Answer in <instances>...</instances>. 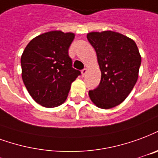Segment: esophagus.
Here are the masks:
<instances>
[{
	"label": "esophagus",
	"instance_id": "esophagus-1",
	"mask_svg": "<svg viewBox=\"0 0 158 158\" xmlns=\"http://www.w3.org/2000/svg\"><path fill=\"white\" fill-rule=\"evenodd\" d=\"M86 73H87V69H84L81 70V73H82V76H85V74H86Z\"/></svg>",
	"mask_w": 158,
	"mask_h": 158
}]
</instances>
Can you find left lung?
Returning <instances> with one entry per match:
<instances>
[{
    "label": "left lung",
    "instance_id": "8db88e82",
    "mask_svg": "<svg viewBox=\"0 0 158 158\" xmlns=\"http://www.w3.org/2000/svg\"><path fill=\"white\" fill-rule=\"evenodd\" d=\"M87 38L96 52L101 71L98 87L89 91L98 107L120 105L132 90L138 79L141 58L132 39L115 31L89 32Z\"/></svg>",
    "mask_w": 158,
    "mask_h": 158
}]
</instances>
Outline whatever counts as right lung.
I'll use <instances>...</instances> for the list:
<instances>
[{
    "mask_svg": "<svg viewBox=\"0 0 158 158\" xmlns=\"http://www.w3.org/2000/svg\"><path fill=\"white\" fill-rule=\"evenodd\" d=\"M74 38L71 32L52 31L33 38L21 58L22 77L32 99L52 108L66 100L73 81L81 74L72 67L69 48Z\"/></svg>",
    "mask_w": 158,
    "mask_h": 158,
    "instance_id": "1",
    "label": "right lung"
}]
</instances>
